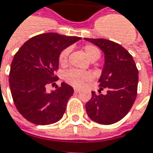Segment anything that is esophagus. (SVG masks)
Returning <instances> with one entry per match:
<instances>
[{"label":"esophagus","mask_w":153,"mask_h":153,"mask_svg":"<svg viewBox=\"0 0 153 153\" xmlns=\"http://www.w3.org/2000/svg\"><path fill=\"white\" fill-rule=\"evenodd\" d=\"M74 91L78 93V92H79V88H74Z\"/></svg>","instance_id":"34e87169"}]
</instances>
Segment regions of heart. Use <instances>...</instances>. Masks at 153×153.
I'll list each match as a JSON object with an SVG mask.
<instances>
[{
	"instance_id": "heart-1",
	"label": "heart",
	"mask_w": 153,
	"mask_h": 153,
	"mask_svg": "<svg viewBox=\"0 0 153 153\" xmlns=\"http://www.w3.org/2000/svg\"><path fill=\"white\" fill-rule=\"evenodd\" d=\"M83 51H84L85 55L87 56V57L90 61H96L101 56V52H100L99 48L94 45H91V44H87L83 47ZM69 53H70L69 48H65L60 53L59 57H58V62L62 67L67 66ZM91 78H92L91 73L86 72V71H79V70H76V69L68 70L65 74V76H64L65 80L67 83H69L74 87L81 86L85 81L90 79Z\"/></svg>"
}]
</instances>
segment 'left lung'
Masks as SVG:
<instances>
[{
    "mask_svg": "<svg viewBox=\"0 0 153 153\" xmlns=\"http://www.w3.org/2000/svg\"><path fill=\"white\" fill-rule=\"evenodd\" d=\"M85 40L101 48L105 54V65L98 82L99 92L104 88L107 90L105 95L91 92L92 97L86 104L87 113L99 124L116 123L128 114L137 98V65L128 51L114 42L105 39Z\"/></svg>",
    "mask_w": 153,
    "mask_h": 153,
    "instance_id": "obj_1",
    "label": "left lung"
}]
</instances>
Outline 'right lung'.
<instances>
[{
  "instance_id": "1",
  "label": "right lung",
  "mask_w": 153,
  "mask_h": 153,
  "mask_svg": "<svg viewBox=\"0 0 153 153\" xmlns=\"http://www.w3.org/2000/svg\"><path fill=\"white\" fill-rule=\"evenodd\" d=\"M80 40L55 33L36 35L16 53L10 72V88L16 107L28 121L49 125L63 117L74 88L65 82L47 92L46 86L57 80L58 57L63 49ZM54 84V83H53Z\"/></svg>"
}]
</instances>
